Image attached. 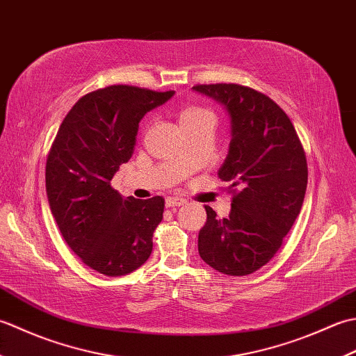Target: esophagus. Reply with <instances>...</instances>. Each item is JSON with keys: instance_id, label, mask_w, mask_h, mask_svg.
Wrapping results in <instances>:
<instances>
[{"instance_id": "obj_1", "label": "esophagus", "mask_w": 356, "mask_h": 356, "mask_svg": "<svg viewBox=\"0 0 356 356\" xmlns=\"http://www.w3.org/2000/svg\"><path fill=\"white\" fill-rule=\"evenodd\" d=\"M165 203H166V207H170V208L171 207H182L186 203V199L179 197V195H171V197H166Z\"/></svg>"}]
</instances>
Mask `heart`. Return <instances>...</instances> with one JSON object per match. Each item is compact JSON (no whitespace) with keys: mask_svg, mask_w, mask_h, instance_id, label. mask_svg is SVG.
Here are the masks:
<instances>
[{"mask_svg":"<svg viewBox=\"0 0 356 356\" xmlns=\"http://www.w3.org/2000/svg\"><path fill=\"white\" fill-rule=\"evenodd\" d=\"M203 118H213V113L207 108L199 107V105H186V107H184L179 113L180 125L195 122V120H200Z\"/></svg>","mask_w":356,"mask_h":356,"instance_id":"1","label":"heart"}]
</instances>
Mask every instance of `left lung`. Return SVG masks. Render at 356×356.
Returning a JSON list of instances; mask_svg holds the SVG:
<instances>
[{"mask_svg": "<svg viewBox=\"0 0 356 356\" xmlns=\"http://www.w3.org/2000/svg\"><path fill=\"white\" fill-rule=\"evenodd\" d=\"M231 119V143L218 170L232 194L228 218L211 207L199 232V254L226 275H249L283 245L303 205L307 162L286 113L269 96L238 84H197Z\"/></svg>", "mask_w": 356, "mask_h": 356, "instance_id": "left-lung-1", "label": "left lung"}]
</instances>
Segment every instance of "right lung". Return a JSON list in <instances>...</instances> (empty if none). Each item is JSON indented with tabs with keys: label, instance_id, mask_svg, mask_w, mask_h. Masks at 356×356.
<instances>
[{
	"label": "right lung",
	"instance_id": "obj_1",
	"mask_svg": "<svg viewBox=\"0 0 356 356\" xmlns=\"http://www.w3.org/2000/svg\"><path fill=\"white\" fill-rule=\"evenodd\" d=\"M172 95L122 84L95 90L67 113L51 143L45 163L51 214L65 243L99 274H130L153 251L163 197L125 199L111 179L133 156L140 119Z\"/></svg>",
	"mask_w": 356,
	"mask_h": 356
}]
</instances>
